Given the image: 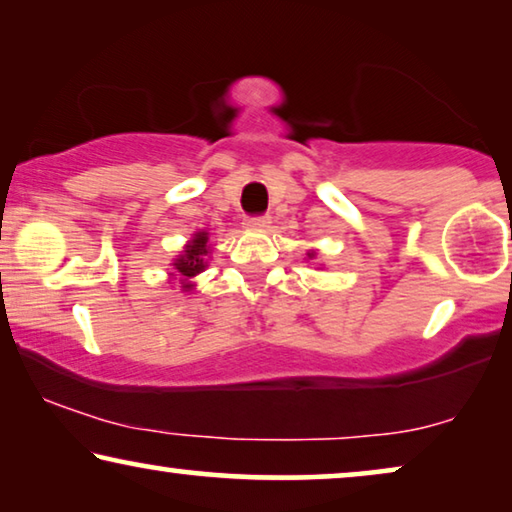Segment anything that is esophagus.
<instances>
[{
	"mask_svg": "<svg viewBox=\"0 0 512 512\" xmlns=\"http://www.w3.org/2000/svg\"><path fill=\"white\" fill-rule=\"evenodd\" d=\"M269 215H253V218H248L246 220V225L250 227V229H264V227H269Z\"/></svg>",
	"mask_w": 512,
	"mask_h": 512,
	"instance_id": "1",
	"label": "esophagus"
}]
</instances>
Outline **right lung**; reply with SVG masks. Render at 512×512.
I'll return each instance as SVG.
<instances>
[{
	"instance_id": "obj_1",
	"label": "right lung",
	"mask_w": 512,
	"mask_h": 512,
	"mask_svg": "<svg viewBox=\"0 0 512 512\" xmlns=\"http://www.w3.org/2000/svg\"><path fill=\"white\" fill-rule=\"evenodd\" d=\"M208 253V234L199 232L194 234V239L190 241V246L185 248V255H181L176 259V269L181 273L183 278H192L197 276L199 271H204V255ZM190 290V285H185Z\"/></svg>"
}]
</instances>
